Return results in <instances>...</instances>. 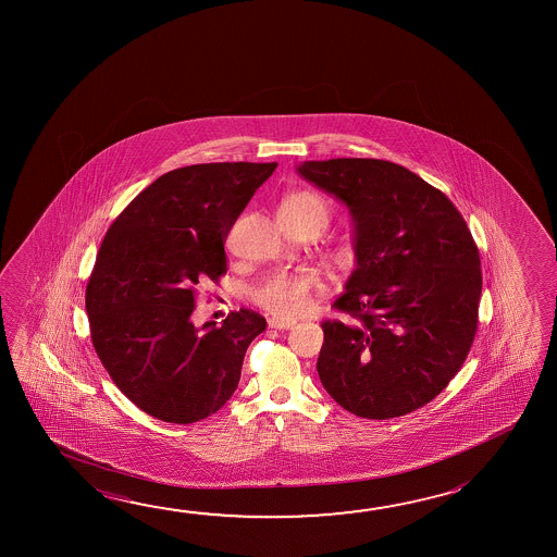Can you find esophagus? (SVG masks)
<instances>
[{
    "instance_id": "34e87169",
    "label": "esophagus",
    "mask_w": 557,
    "mask_h": 557,
    "mask_svg": "<svg viewBox=\"0 0 557 557\" xmlns=\"http://www.w3.org/2000/svg\"><path fill=\"white\" fill-rule=\"evenodd\" d=\"M268 324H270V329L275 330H289L297 324L295 320H287V319H270L268 320Z\"/></svg>"
}]
</instances>
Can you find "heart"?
<instances>
[{
  "instance_id": "1",
  "label": "heart",
  "mask_w": 557,
  "mask_h": 557,
  "mask_svg": "<svg viewBox=\"0 0 557 557\" xmlns=\"http://www.w3.org/2000/svg\"><path fill=\"white\" fill-rule=\"evenodd\" d=\"M280 220L295 227L310 225L322 233L332 221V208L319 191L297 190L282 201ZM319 275L310 270L277 272L256 285L252 299L256 305L280 317H297L309 309L312 295L319 292Z\"/></svg>"
}]
</instances>
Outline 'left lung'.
Returning <instances> with one entry per match:
<instances>
[{
	"label": "left lung",
	"instance_id": "1",
	"mask_svg": "<svg viewBox=\"0 0 557 557\" xmlns=\"http://www.w3.org/2000/svg\"><path fill=\"white\" fill-rule=\"evenodd\" d=\"M299 174L344 201L357 268L324 320L320 383L367 420L418 410L470 354L482 295L480 252L443 191L381 159L307 161Z\"/></svg>",
	"mask_w": 557,
	"mask_h": 557
}]
</instances>
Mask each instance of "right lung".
<instances>
[{
  "mask_svg": "<svg viewBox=\"0 0 557 557\" xmlns=\"http://www.w3.org/2000/svg\"><path fill=\"white\" fill-rule=\"evenodd\" d=\"M277 163H203L159 176L102 238L85 309L102 367L137 408L166 423L206 420L237 391L255 310L191 324L196 285L227 274L225 238Z\"/></svg>",
  "mask_w": 557,
  "mask_h": 557,
  "instance_id": "obj_1",
  "label": "right lung"
}]
</instances>
